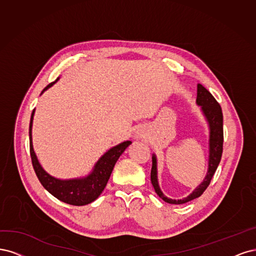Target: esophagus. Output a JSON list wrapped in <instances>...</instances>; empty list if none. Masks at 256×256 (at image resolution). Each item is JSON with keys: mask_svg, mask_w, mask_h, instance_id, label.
Instances as JSON below:
<instances>
[{"mask_svg": "<svg viewBox=\"0 0 256 256\" xmlns=\"http://www.w3.org/2000/svg\"><path fill=\"white\" fill-rule=\"evenodd\" d=\"M138 136H139V135H138Z\"/></svg>", "mask_w": 256, "mask_h": 256, "instance_id": "esophagus-1", "label": "esophagus"}]
</instances>
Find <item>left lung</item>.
Instances as JSON below:
<instances>
[{"mask_svg":"<svg viewBox=\"0 0 256 256\" xmlns=\"http://www.w3.org/2000/svg\"><path fill=\"white\" fill-rule=\"evenodd\" d=\"M196 103L201 106L204 116L206 117L210 124V160H208V171L203 182L198 186L192 194H189L183 200H172L164 196L160 192L158 183V170H156V158L152 156V169H151V183L155 189V192L158 194L160 199L170 204H184L192 201L196 198H199L208 187L212 176L218 168V164L221 160L222 151H224V114L220 104L216 101L212 94L201 84H198L196 92Z\"/></svg>","mask_w":256,"mask_h":256,"instance_id":"obj_1","label":"left lung"}]
</instances>
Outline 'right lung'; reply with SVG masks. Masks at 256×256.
Here are the masks:
<instances>
[{
  "instance_id": "right-lung-1",
  "label": "right lung",
  "mask_w": 256,
  "mask_h": 256,
  "mask_svg": "<svg viewBox=\"0 0 256 256\" xmlns=\"http://www.w3.org/2000/svg\"><path fill=\"white\" fill-rule=\"evenodd\" d=\"M57 80L48 84L44 90H46L51 87ZM32 117H34V110L32 112L30 122V153L32 168L35 170L36 176L46 190L54 196L57 199L71 205L82 206L94 202L96 198L102 194L104 188L108 182L112 171L114 169V164L120 158V155L124 152L126 148L132 144V142H122L116 146L112 148L107 151L102 158L98 160L94 168V171L90 174L83 178H74V180H58L51 176L50 174L42 169L36 158V154L32 149Z\"/></svg>"
}]
</instances>
